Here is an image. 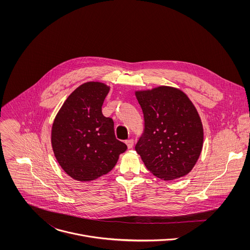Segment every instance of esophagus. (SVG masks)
<instances>
[{"label":"esophagus","mask_w":250,"mask_h":250,"mask_svg":"<svg viewBox=\"0 0 250 250\" xmlns=\"http://www.w3.org/2000/svg\"><path fill=\"white\" fill-rule=\"evenodd\" d=\"M126 144H127L128 148H129V149H131V148L134 146V140H133V139L127 140V141H126Z\"/></svg>","instance_id":"esophagus-1"}]
</instances>
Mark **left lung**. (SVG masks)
Listing matches in <instances>:
<instances>
[{
	"label": "left lung",
	"instance_id": "left-lung-1",
	"mask_svg": "<svg viewBox=\"0 0 250 250\" xmlns=\"http://www.w3.org/2000/svg\"><path fill=\"white\" fill-rule=\"evenodd\" d=\"M144 129L136 151L147 169L170 181L187 175L197 162L203 144V127L196 108L181 90L159 86L137 91Z\"/></svg>",
	"mask_w": 250,
	"mask_h": 250
}]
</instances>
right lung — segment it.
Wrapping results in <instances>:
<instances>
[{
    "instance_id": "add662e5",
    "label": "right lung",
    "mask_w": 250,
    "mask_h": 250,
    "mask_svg": "<svg viewBox=\"0 0 250 250\" xmlns=\"http://www.w3.org/2000/svg\"><path fill=\"white\" fill-rule=\"evenodd\" d=\"M108 90L98 82L80 85L54 120V154L62 168L77 181H91L107 174L127 149L115 138L113 120L102 113Z\"/></svg>"
}]
</instances>
